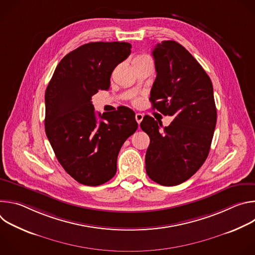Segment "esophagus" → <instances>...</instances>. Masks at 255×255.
Returning a JSON list of instances; mask_svg holds the SVG:
<instances>
[{"mask_svg": "<svg viewBox=\"0 0 255 255\" xmlns=\"http://www.w3.org/2000/svg\"><path fill=\"white\" fill-rule=\"evenodd\" d=\"M135 119H136L137 123H138V124H140V123H141V121L143 120V115H142L141 113H137V114L135 115Z\"/></svg>", "mask_w": 255, "mask_h": 255, "instance_id": "obj_1", "label": "esophagus"}]
</instances>
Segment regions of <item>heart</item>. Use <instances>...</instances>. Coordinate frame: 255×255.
<instances>
[{
    "label": "heart",
    "instance_id": "1",
    "mask_svg": "<svg viewBox=\"0 0 255 255\" xmlns=\"http://www.w3.org/2000/svg\"><path fill=\"white\" fill-rule=\"evenodd\" d=\"M146 57H148V56H147V55H144V54H141V55L136 56L135 58H136V59H142V58H146Z\"/></svg>",
    "mask_w": 255,
    "mask_h": 255
}]
</instances>
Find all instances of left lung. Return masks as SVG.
Instances as JSON below:
<instances>
[{
  "label": "left lung",
  "instance_id": "obj_1",
  "mask_svg": "<svg viewBox=\"0 0 255 255\" xmlns=\"http://www.w3.org/2000/svg\"><path fill=\"white\" fill-rule=\"evenodd\" d=\"M156 79L149 100L173 117L167 127L144 116L140 127L150 138L145 155L147 175L161 186H176L194 175L208 157L217 122L213 85L195 57L165 40L152 51Z\"/></svg>",
  "mask_w": 255,
  "mask_h": 255
}]
</instances>
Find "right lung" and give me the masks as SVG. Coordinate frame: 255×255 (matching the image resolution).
Instances as JSON below:
<instances>
[{"label": "right lung", "instance_id": "right-lung-1", "mask_svg": "<svg viewBox=\"0 0 255 255\" xmlns=\"http://www.w3.org/2000/svg\"><path fill=\"white\" fill-rule=\"evenodd\" d=\"M131 53L128 42H90L66 54L45 92V132L64 170L80 184L100 186L117 171V157L137 129L135 113L119 107L98 114L92 97L110 88L114 68Z\"/></svg>", "mask_w": 255, "mask_h": 255}]
</instances>
